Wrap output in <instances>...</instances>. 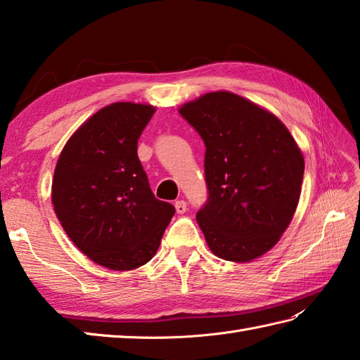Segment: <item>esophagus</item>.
<instances>
[{"instance_id": "obj_1", "label": "esophagus", "mask_w": 360, "mask_h": 360, "mask_svg": "<svg viewBox=\"0 0 360 360\" xmlns=\"http://www.w3.org/2000/svg\"><path fill=\"white\" fill-rule=\"evenodd\" d=\"M174 209H176V212L179 213V215H182V213H186V210H187V202L182 201V200L176 201L174 202Z\"/></svg>"}]
</instances>
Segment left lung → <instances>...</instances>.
<instances>
[{
	"label": "left lung",
	"mask_w": 360,
	"mask_h": 360,
	"mask_svg": "<svg viewBox=\"0 0 360 360\" xmlns=\"http://www.w3.org/2000/svg\"><path fill=\"white\" fill-rule=\"evenodd\" d=\"M179 114L205 145L209 198L196 221L210 250L246 263L272 249L292 219L304 159L272 112L218 91L182 105Z\"/></svg>",
	"instance_id": "1"
}]
</instances>
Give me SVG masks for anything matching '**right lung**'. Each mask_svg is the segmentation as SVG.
Masks as SVG:
<instances>
[{"mask_svg": "<svg viewBox=\"0 0 360 360\" xmlns=\"http://www.w3.org/2000/svg\"><path fill=\"white\" fill-rule=\"evenodd\" d=\"M155 106L117 102L91 116L60 153L52 204L66 235L94 263L136 269L155 257L172 204L153 195L137 141Z\"/></svg>", "mask_w": 360, "mask_h": 360, "instance_id": "add662e5", "label": "right lung"}]
</instances>
